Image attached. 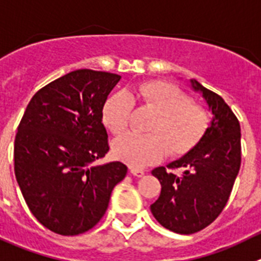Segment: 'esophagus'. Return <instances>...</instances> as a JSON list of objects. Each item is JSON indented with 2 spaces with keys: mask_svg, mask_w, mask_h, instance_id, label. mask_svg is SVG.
<instances>
[{
  "mask_svg": "<svg viewBox=\"0 0 261 261\" xmlns=\"http://www.w3.org/2000/svg\"><path fill=\"white\" fill-rule=\"evenodd\" d=\"M130 172H131V174H134V176H137V177H142V176H143V174H144V169L134 168V167H131Z\"/></svg>",
  "mask_w": 261,
  "mask_h": 261,
  "instance_id": "1",
  "label": "esophagus"
}]
</instances>
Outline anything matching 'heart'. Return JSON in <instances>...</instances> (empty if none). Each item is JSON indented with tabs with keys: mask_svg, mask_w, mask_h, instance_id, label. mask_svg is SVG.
<instances>
[{
	"mask_svg": "<svg viewBox=\"0 0 261 261\" xmlns=\"http://www.w3.org/2000/svg\"><path fill=\"white\" fill-rule=\"evenodd\" d=\"M131 102H139L155 113L147 135L124 134L113 142V153L134 168L159 162L167 152L180 156L197 146L207 131L210 118L187 94L165 83H142L124 93L109 97L102 108V122L113 134L128 126Z\"/></svg>",
	"mask_w": 261,
	"mask_h": 261,
	"instance_id": "1",
	"label": "heart"
}]
</instances>
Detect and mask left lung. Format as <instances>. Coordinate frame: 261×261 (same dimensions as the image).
<instances>
[{"instance_id":"1","label":"left lung","mask_w":261,"mask_h":261,"mask_svg":"<svg viewBox=\"0 0 261 261\" xmlns=\"http://www.w3.org/2000/svg\"><path fill=\"white\" fill-rule=\"evenodd\" d=\"M189 83L205 99L213 119L197 146L167 165L169 169H181L180 175L164 167L152 171L162 192L151 205V213L163 227L177 234H194L221 214L240 168L238 118L217 93L193 79Z\"/></svg>"}]
</instances>
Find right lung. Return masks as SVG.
<instances>
[{
	"mask_svg": "<svg viewBox=\"0 0 261 261\" xmlns=\"http://www.w3.org/2000/svg\"><path fill=\"white\" fill-rule=\"evenodd\" d=\"M121 76L77 69L34 94L18 126L14 172L24 201L44 227L79 235L102 218L121 162L96 165L108 153L102 108Z\"/></svg>",
	"mask_w": 261,
	"mask_h": 261,
	"instance_id": "1",
	"label": "right lung"
}]
</instances>
